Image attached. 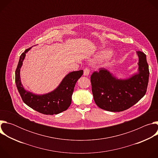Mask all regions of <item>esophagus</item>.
Here are the masks:
<instances>
[{"instance_id":"1","label":"esophagus","mask_w":158,"mask_h":158,"mask_svg":"<svg viewBox=\"0 0 158 158\" xmlns=\"http://www.w3.org/2000/svg\"><path fill=\"white\" fill-rule=\"evenodd\" d=\"M89 73H90L89 69L87 68V67H86V68H85L84 70V76H87L89 74Z\"/></svg>"}]
</instances>
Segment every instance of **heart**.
<instances>
[{"label": "heart", "mask_w": 158, "mask_h": 158, "mask_svg": "<svg viewBox=\"0 0 158 158\" xmlns=\"http://www.w3.org/2000/svg\"><path fill=\"white\" fill-rule=\"evenodd\" d=\"M110 54H111V52L109 51H104V52H101V54L98 57V58L101 59H106V58H107L109 56H110Z\"/></svg>", "instance_id": "obj_1"}]
</instances>
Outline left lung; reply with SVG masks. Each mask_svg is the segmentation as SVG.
Returning a JSON list of instances; mask_svg holds the SVG:
<instances>
[{"instance_id":"obj_1","label":"left lung","mask_w":158,"mask_h":158,"mask_svg":"<svg viewBox=\"0 0 158 158\" xmlns=\"http://www.w3.org/2000/svg\"><path fill=\"white\" fill-rule=\"evenodd\" d=\"M138 73L126 79H119L104 68L91 76L94 100L98 107L110 112L126 110L146 94L149 81V66L146 54L136 51Z\"/></svg>"}]
</instances>
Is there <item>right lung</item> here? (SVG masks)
<instances>
[{
	"label": "right lung",
	"instance_id": "add662e5",
	"mask_svg": "<svg viewBox=\"0 0 158 158\" xmlns=\"http://www.w3.org/2000/svg\"><path fill=\"white\" fill-rule=\"evenodd\" d=\"M31 49V48L26 49L21 54L15 70V84L18 91L24 102L40 113L46 115L59 114L70 106L74 86L83 74V71H73L67 74L59 86L51 93L42 95L33 94L24 88L20 77L22 62L26 54Z\"/></svg>",
	"mask_w": 158,
	"mask_h": 158
}]
</instances>
